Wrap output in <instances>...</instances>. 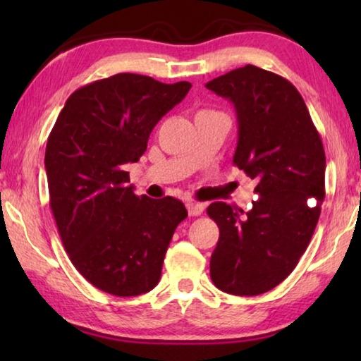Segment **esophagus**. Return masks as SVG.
Instances as JSON below:
<instances>
[{"label": "esophagus", "mask_w": 361, "mask_h": 361, "mask_svg": "<svg viewBox=\"0 0 361 361\" xmlns=\"http://www.w3.org/2000/svg\"><path fill=\"white\" fill-rule=\"evenodd\" d=\"M186 209H188V213L191 216H199L200 213L204 212L205 205L204 204H199V202H194V200H188L186 202Z\"/></svg>", "instance_id": "obj_1"}]
</instances>
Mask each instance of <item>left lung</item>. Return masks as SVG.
I'll list each match as a JSON object with an SVG mask.
<instances>
[{"mask_svg":"<svg viewBox=\"0 0 361 361\" xmlns=\"http://www.w3.org/2000/svg\"><path fill=\"white\" fill-rule=\"evenodd\" d=\"M205 87L235 108L234 166L256 180L247 213L213 202L219 228L210 259L216 288L256 296L290 276L307 248L325 199V149L301 94L288 79L245 65Z\"/></svg>","mask_w":361,"mask_h":361,"instance_id":"obj_1","label":"left lung"}]
</instances>
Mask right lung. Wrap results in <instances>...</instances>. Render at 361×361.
Wrapping results in <instances>:
<instances>
[{"mask_svg":"<svg viewBox=\"0 0 361 361\" xmlns=\"http://www.w3.org/2000/svg\"><path fill=\"white\" fill-rule=\"evenodd\" d=\"M191 82L164 84L119 73L82 85L60 111L46 145L49 205L78 272L114 296L159 283L172 235L188 216L175 197L151 199L129 186L149 133L185 99Z\"/></svg>","mask_w":361,"mask_h":361,"instance_id":"obj_1","label":"right lung"}]
</instances>
